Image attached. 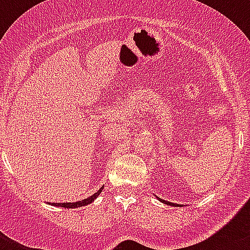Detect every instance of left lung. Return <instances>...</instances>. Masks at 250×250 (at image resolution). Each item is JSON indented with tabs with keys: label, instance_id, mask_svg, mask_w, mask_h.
Here are the masks:
<instances>
[{
	"label": "left lung",
	"instance_id": "1",
	"mask_svg": "<svg viewBox=\"0 0 250 250\" xmlns=\"http://www.w3.org/2000/svg\"><path fill=\"white\" fill-rule=\"evenodd\" d=\"M155 196L156 198H157L158 201H160V202H162V203H165V204H168V206H173V207H178V206H180V204H176V203H173V202H169V201H165V200H162V198H160V197H157V196L156 195H153Z\"/></svg>",
	"mask_w": 250,
	"mask_h": 250
}]
</instances>
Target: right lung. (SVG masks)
I'll use <instances>...</instances> for the list:
<instances>
[{
    "mask_svg": "<svg viewBox=\"0 0 250 250\" xmlns=\"http://www.w3.org/2000/svg\"><path fill=\"white\" fill-rule=\"evenodd\" d=\"M103 188H104V186H102V188H99V190L97 191V192L94 193V195L89 196L88 198H84V200L82 201H77V202H66V203H49L50 206H55V207H62V208H80V207H83V206H88V204H90L92 202H94L95 198L98 197V196L100 195V192L103 191Z\"/></svg>",
    "mask_w": 250,
    "mask_h": 250,
    "instance_id": "1",
    "label": "right lung"
}]
</instances>
